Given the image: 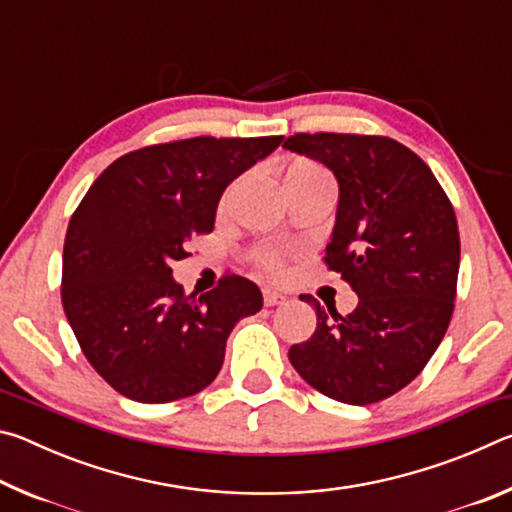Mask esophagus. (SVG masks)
<instances>
[{"label": "esophagus", "mask_w": 512, "mask_h": 512, "mask_svg": "<svg viewBox=\"0 0 512 512\" xmlns=\"http://www.w3.org/2000/svg\"><path fill=\"white\" fill-rule=\"evenodd\" d=\"M284 302H287V296H284V293H277L273 289H264V305L266 307L284 305Z\"/></svg>", "instance_id": "1"}]
</instances>
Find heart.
I'll list each match as a JSON object with an SVG mask.
<instances>
[{"label":"heart","mask_w":512,"mask_h":512,"mask_svg":"<svg viewBox=\"0 0 512 512\" xmlns=\"http://www.w3.org/2000/svg\"><path fill=\"white\" fill-rule=\"evenodd\" d=\"M320 180H327V183H332V180H329V176L325 173V169L318 167V164L311 162V160L293 162L291 167L287 169V173H284V187L320 183ZM241 185H244V180H237V183L228 189V194H225L223 203H230L232 196H235L239 189H241ZM259 262H262L266 268H271V271H275V268L280 266V257H277L275 253H262V257H259Z\"/></svg>","instance_id":"obj_1"}]
</instances>
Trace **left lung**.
<instances>
[{
  "instance_id": "obj_1",
  "label": "left lung",
  "mask_w": 512,
  "mask_h": 512,
  "mask_svg": "<svg viewBox=\"0 0 512 512\" xmlns=\"http://www.w3.org/2000/svg\"><path fill=\"white\" fill-rule=\"evenodd\" d=\"M284 149L323 162L339 183L325 264L359 296L348 316L316 311V332L291 345L298 375L343 404H375L420 375L454 311L461 239L431 169L379 135L298 133Z\"/></svg>"
}]
</instances>
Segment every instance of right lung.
Instances as JSON below:
<instances>
[{
	"label": "right lung",
	"instance_id": "right-lung-1",
	"mask_svg": "<svg viewBox=\"0 0 512 512\" xmlns=\"http://www.w3.org/2000/svg\"><path fill=\"white\" fill-rule=\"evenodd\" d=\"M282 144L273 137H192L117 158L67 225L63 309L85 359L128 400L164 404L201 393L219 375L225 341L262 309V291L225 275L185 296L171 264L214 230L232 180Z\"/></svg>",
	"mask_w": 512,
	"mask_h": 512
}]
</instances>
